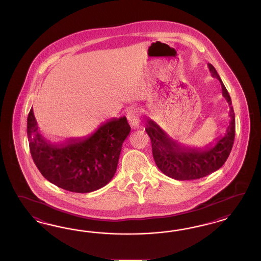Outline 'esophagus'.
<instances>
[{
	"label": "esophagus",
	"mask_w": 261,
	"mask_h": 261,
	"mask_svg": "<svg viewBox=\"0 0 261 261\" xmlns=\"http://www.w3.org/2000/svg\"><path fill=\"white\" fill-rule=\"evenodd\" d=\"M127 119L130 123V125L132 128H139L140 126V122H141V119H140V112L137 109H131L127 113Z\"/></svg>",
	"instance_id": "34e87169"
}]
</instances>
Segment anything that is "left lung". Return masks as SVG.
Listing matches in <instances>:
<instances>
[{
	"label": "left lung",
	"mask_w": 261,
	"mask_h": 261,
	"mask_svg": "<svg viewBox=\"0 0 261 261\" xmlns=\"http://www.w3.org/2000/svg\"><path fill=\"white\" fill-rule=\"evenodd\" d=\"M207 66L212 75L220 81L222 95L229 103L230 120L224 137L217 139L214 145L210 143L203 148H191L173 141L152 119L146 124L145 131L150 137L156 165L163 173L175 180H195L214 173L225 164L233 145L236 118L231 99L215 68L212 64Z\"/></svg>",
	"instance_id": "8db88e82"
}]
</instances>
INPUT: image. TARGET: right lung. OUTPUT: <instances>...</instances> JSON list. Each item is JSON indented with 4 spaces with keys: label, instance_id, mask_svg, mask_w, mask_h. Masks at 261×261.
I'll return each mask as SVG.
<instances>
[{
    "label": "right lung",
    "instance_id": "right-lung-1",
    "mask_svg": "<svg viewBox=\"0 0 261 261\" xmlns=\"http://www.w3.org/2000/svg\"><path fill=\"white\" fill-rule=\"evenodd\" d=\"M130 130L125 117L116 118L84 139L56 144L40 134L32 108L27 124L32 160L41 174L58 188L77 193L99 190L110 182Z\"/></svg>",
    "mask_w": 261,
    "mask_h": 261
}]
</instances>
